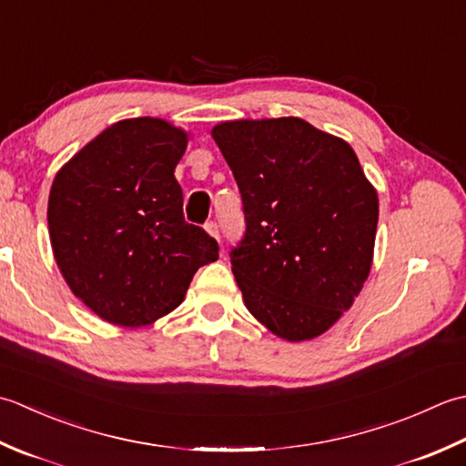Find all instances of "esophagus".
Here are the masks:
<instances>
[{"label":"esophagus","mask_w":466,"mask_h":466,"mask_svg":"<svg viewBox=\"0 0 466 466\" xmlns=\"http://www.w3.org/2000/svg\"><path fill=\"white\" fill-rule=\"evenodd\" d=\"M205 229H207L208 235H213L215 239H219V223H217V221H208V223L205 225Z\"/></svg>","instance_id":"esophagus-1"}]
</instances>
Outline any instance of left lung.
I'll return each mask as SVG.
<instances>
[{"label": "left lung", "instance_id": "obj_1", "mask_svg": "<svg viewBox=\"0 0 466 466\" xmlns=\"http://www.w3.org/2000/svg\"><path fill=\"white\" fill-rule=\"evenodd\" d=\"M241 193L229 258L243 301L275 336L311 339L350 309L372 268L378 195L352 147L301 118L213 128Z\"/></svg>", "mask_w": 466, "mask_h": 466}]
</instances>
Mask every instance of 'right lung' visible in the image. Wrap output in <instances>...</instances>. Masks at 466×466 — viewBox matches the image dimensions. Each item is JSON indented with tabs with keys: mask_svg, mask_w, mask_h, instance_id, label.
I'll list each match as a JSON object with an SVG mask.
<instances>
[{
	"mask_svg": "<svg viewBox=\"0 0 466 466\" xmlns=\"http://www.w3.org/2000/svg\"><path fill=\"white\" fill-rule=\"evenodd\" d=\"M187 135L160 118L120 120L54 178L47 227L72 293L102 319L137 328L185 299L219 245L185 221L175 167Z\"/></svg>",
	"mask_w": 466,
	"mask_h": 466,
	"instance_id": "1",
	"label": "right lung"
}]
</instances>
